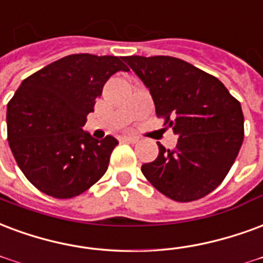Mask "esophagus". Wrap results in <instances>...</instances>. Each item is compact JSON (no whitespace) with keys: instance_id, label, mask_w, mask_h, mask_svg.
Listing matches in <instances>:
<instances>
[{"instance_id":"1","label":"esophagus","mask_w":263,"mask_h":263,"mask_svg":"<svg viewBox=\"0 0 263 263\" xmlns=\"http://www.w3.org/2000/svg\"><path fill=\"white\" fill-rule=\"evenodd\" d=\"M122 141L129 142V143H137L138 138L134 137V135H124V137H122Z\"/></svg>"}]
</instances>
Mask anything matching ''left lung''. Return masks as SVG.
I'll return each mask as SVG.
<instances>
[{
  "mask_svg": "<svg viewBox=\"0 0 263 263\" xmlns=\"http://www.w3.org/2000/svg\"><path fill=\"white\" fill-rule=\"evenodd\" d=\"M149 89L157 117L178 137L174 149L159 145V156L142 173L163 195L178 202L203 198L220 185L244 139L241 104L217 78L168 55L122 57Z\"/></svg>",
  "mask_w": 263,
  "mask_h": 263,
  "instance_id": "obj_1",
  "label": "left lung"
}]
</instances>
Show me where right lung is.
I'll use <instances>...</instances> for the list:
<instances>
[{"label": "right lung", "instance_id": "1", "mask_svg": "<svg viewBox=\"0 0 263 263\" xmlns=\"http://www.w3.org/2000/svg\"><path fill=\"white\" fill-rule=\"evenodd\" d=\"M128 71L114 55L72 54L26 78L7 107L8 142L33 185L54 198L82 194L107 171L116 138L82 126L108 78Z\"/></svg>", "mask_w": 263, "mask_h": 263}]
</instances>
